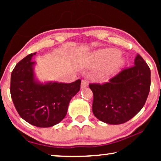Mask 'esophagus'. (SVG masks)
I'll list each match as a JSON object with an SVG mask.
<instances>
[{"mask_svg": "<svg viewBox=\"0 0 161 161\" xmlns=\"http://www.w3.org/2000/svg\"><path fill=\"white\" fill-rule=\"evenodd\" d=\"M88 84H89V81L86 80V79H84L82 81H81V89H84V88H86V87L88 86Z\"/></svg>", "mask_w": 161, "mask_h": 161, "instance_id": "obj_1", "label": "esophagus"}]
</instances>
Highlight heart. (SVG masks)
Here are the masks:
<instances>
[{
  "instance_id": "obj_1",
  "label": "heart",
  "mask_w": 161,
  "mask_h": 161,
  "mask_svg": "<svg viewBox=\"0 0 161 161\" xmlns=\"http://www.w3.org/2000/svg\"><path fill=\"white\" fill-rule=\"evenodd\" d=\"M120 52L116 49H105L100 50L95 54V58L98 64H104L110 62L107 67L102 71L103 76H107L116 72L124 63V59L121 58Z\"/></svg>"
}]
</instances>
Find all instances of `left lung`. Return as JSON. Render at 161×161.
Wrapping results in <instances>:
<instances>
[{"label": "left lung", "instance_id": "left-lung-1", "mask_svg": "<svg viewBox=\"0 0 161 161\" xmlns=\"http://www.w3.org/2000/svg\"><path fill=\"white\" fill-rule=\"evenodd\" d=\"M150 86L151 70L137 54L134 66L122 70L109 82L89 84L94 95V115L108 124L118 125L129 121L143 107Z\"/></svg>", "mask_w": 161, "mask_h": 161}]
</instances>
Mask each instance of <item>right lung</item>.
I'll use <instances>...</instances> for the list:
<instances>
[{"instance_id":"add662e5","label":"right lung","mask_w":161,"mask_h":161,"mask_svg":"<svg viewBox=\"0 0 161 161\" xmlns=\"http://www.w3.org/2000/svg\"><path fill=\"white\" fill-rule=\"evenodd\" d=\"M30 54L16 64L10 78V94L19 115L35 126L47 128L59 124L66 116L72 97L80 89L81 80L72 83L40 81Z\"/></svg>"}]
</instances>
